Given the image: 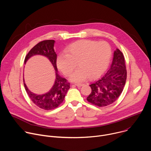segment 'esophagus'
Here are the masks:
<instances>
[{
    "mask_svg": "<svg viewBox=\"0 0 151 151\" xmlns=\"http://www.w3.org/2000/svg\"><path fill=\"white\" fill-rule=\"evenodd\" d=\"M75 85L77 86V87H82V86H83L84 84L83 83H76V84H75Z\"/></svg>",
    "mask_w": 151,
    "mask_h": 151,
    "instance_id": "esophagus-1",
    "label": "esophagus"
}]
</instances>
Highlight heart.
Masks as SVG:
<instances>
[{
	"label": "heart",
	"mask_w": 151,
	"mask_h": 151,
	"mask_svg": "<svg viewBox=\"0 0 151 151\" xmlns=\"http://www.w3.org/2000/svg\"><path fill=\"white\" fill-rule=\"evenodd\" d=\"M66 54H61L57 58L58 69L68 76L75 68H79L69 76L70 81L79 83L88 77H99L106 70L111 58L112 50L108 43L90 40H80L65 49Z\"/></svg>",
	"instance_id": "heart-1"
}]
</instances>
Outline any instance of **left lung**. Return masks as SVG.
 <instances>
[{"label": "left lung", "instance_id": "8db88e82", "mask_svg": "<svg viewBox=\"0 0 151 151\" xmlns=\"http://www.w3.org/2000/svg\"><path fill=\"white\" fill-rule=\"evenodd\" d=\"M126 79L127 70L124 57L122 52L116 49L114 52L112 63L107 73L90 85L91 93L87 100L99 107L111 104L122 92Z\"/></svg>", "mask_w": 151, "mask_h": 151}]
</instances>
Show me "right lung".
<instances>
[{"label": "right lung", "instance_id": "add662e5", "mask_svg": "<svg viewBox=\"0 0 151 151\" xmlns=\"http://www.w3.org/2000/svg\"><path fill=\"white\" fill-rule=\"evenodd\" d=\"M54 40H46L40 42L36 45L27 54L24 64L32 57L40 55L46 57L52 64L55 71V79L50 90L43 94H37L32 93L27 88L23 79L26 91L35 105L44 110H52L57 107L64 100L68 91L70 88V83L67 80L60 76L56 65L57 54L54 51Z\"/></svg>", "mask_w": 151, "mask_h": 151}]
</instances>
